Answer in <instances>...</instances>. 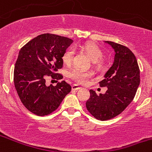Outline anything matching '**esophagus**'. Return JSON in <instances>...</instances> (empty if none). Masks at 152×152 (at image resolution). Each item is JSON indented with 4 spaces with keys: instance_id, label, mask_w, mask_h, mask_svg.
I'll return each instance as SVG.
<instances>
[{
    "instance_id": "esophagus-1",
    "label": "esophagus",
    "mask_w": 152,
    "mask_h": 152,
    "mask_svg": "<svg viewBox=\"0 0 152 152\" xmlns=\"http://www.w3.org/2000/svg\"><path fill=\"white\" fill-rule=\"evenodd\" d=\"M81 87H79V85H73V86H72V90H73V91H78V90H79V89H81Z\"/></svg>"
}]
</instances>
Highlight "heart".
I'll return each mask as SVG.
<instances>
[{"label": "heart", "instance_id": "b5f03b06", "mask_svg": "<svg viewBox=\"0 0 152 152\" xmlns=\"http://www.w3.org/2000/svg\"><path fill=\"white\" fill-rule=\"evenodd\" d=\"M82 50L94 61V65L98 67L101 64V59L103 57V52L101 48L92 42H87L81 47ZM73 58V50L70 48L64 53L62 56L63 62L66 65H70ZM70 77L81 85H86L88 80L92 77V74L88 72H83L80 70H73L70 73Z\"/></svg>", "mask_w": 152, "mask_h": 152}]
</instances>
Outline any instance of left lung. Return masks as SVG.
Listing matches in <instances>:
<instances>
[{"label":"left lung","instance_id":"1","mask_svg":"<svg viewBox=\"0 0 152 152\" xmlns=\"http://www.w3.org/2000/svg\"><path fill=\"white\" fill-rule=\"evenodd\" d=\"M114 49V61L106 72L104 79L99 82L106 87L105 94L97 95L90 90L86 107L96 119L110 120L121 113L134 99L140 82V68L134 54L126 46L107 41Z\"/></svg>","mask_w":152,"mask_h":152}]
</instances>
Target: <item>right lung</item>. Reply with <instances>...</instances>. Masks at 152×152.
<instances>
[{
    "label": "right lung",
    "mask_w": 152,
    "mask_h": 152,
    "mask_svg": "<svg viewBox=\"0 0 152 152\" xmlns=\"http://www.w3.org/2000/svg\"><path fill=\"white\" fill-rule=\"evenodd\" d=\"M73 40L55 34L38 35L20 50L14 69V85L20 101L37 116L55 111L71 86L65 81L56 86L45 85L48 77L60 80L57 73L63 67L62 56ZM58 82V81H57Z\"/></svg>",
    "instance_id": "right-lung-1"
}]
</instances>
